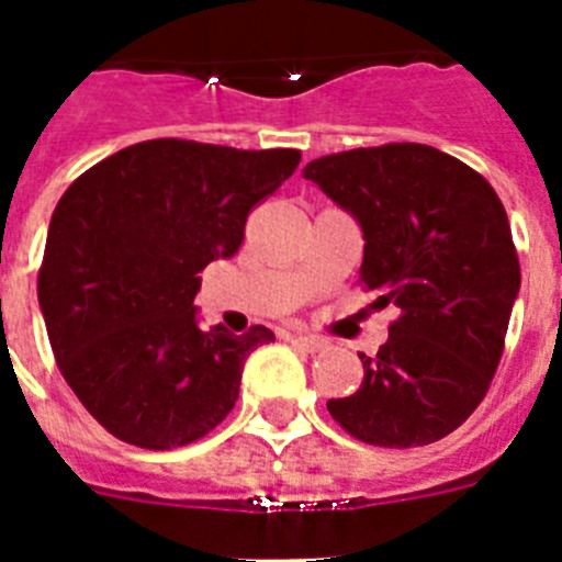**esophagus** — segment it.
<instances>
[{
    "label": "esophagus",
    "mask_w": 562,
    "mask_h": 562,
    "mask_svg": "<svg viewBox=\"0 0 562 562\" xmlns=\"http://www.w3.org/2000/svg\"><path fill=\"white\" fill-rule=\"evenodd\" d=\"M292 340H295L297 349L310 351V355H315V351H321L326 346V342L321 340V337H315V335H295Z\"/></svg>",
    "instance_id": "obj_1"
}]
</instances>
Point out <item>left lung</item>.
Listing matches in <instances>:
<instances>
[{
	"mask_svg": "<svg viewBox=\"0 0 562 562\" xmlns=\"http://www.w3.org/2000/svg\"><path fill=\"white\" fill-rule=\"evenodd\" d=\"M306 180L362 227L360 284L400 317L357 394L331 419L374 448H419L479 408L520 290L509 220L493 186L450 154L385 143L317 157Z\"/></svg>",
	"mask_w": 562,
	"mask_h": 562,
	"instance_id": "8db88e82",
	"label": "left lung"
}]
</instances>
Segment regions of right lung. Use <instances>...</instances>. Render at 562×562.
<instances>
[{"mask_svg": "<svg viewBox=\"0 0 562 562\" xmlns=\"http://www.w3.org/2000/svg\"><path fill=\"white\" fill-rule=\"evenodd\" d=\"M297 162V148L160 137L112 154L64 191L38 304L58 371L109 434L134 448H186L231 414L245 360L276 335L202 331L200 272L236 256L250 211Z\"/></svg>", "mask_w": 562, "mask_h": 562, "instance_id": "add662e5", "label": "right lung"}]
</instances>
